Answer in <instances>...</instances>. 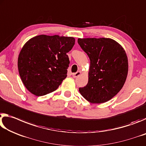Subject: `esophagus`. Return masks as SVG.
I'll use <instances>...</instances> for the list:
<instances>
[{
    "instance_id": "1",
    "label": "esophagus",
    "mask_w": 146,
    "mask_h": 146,
    "mask_svg": "<svg viewBox=\"0 0 146 146\" xmlns=\"http://www.w3.org/2000/svg\"><path fill=\"white\" fill-rule=\"evenodd\" d=\"M81 74V72L80 71H78L76 73H74L72 74V76L74 78H77L78 76H79Z\"/></svg>"
}]
</instances>
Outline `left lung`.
<instances>
[{
    "mask_svg": "<svg viewBox=\"0 0 146 146\" xmlns=\"http://www.w3.org/2000/svg\"><path fill=\"white\" fill-rule=\"evenodd\" d=\"M78 42L90 61L88 83L79 91L92 104L108 102L122 89L127 78L125 51L110 38H79Z\"/></svg>",
    "mask_w": 146,
    "mask_h": 146,
    "instance_id": "1",
    "label": "left lung"
}]
</instances>
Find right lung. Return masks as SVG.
I'll list each match as a JSON object with an SVG mask.
<instances>
[{
  "instance_id": "obj_1",
  "label": "right lung",
  "mask_w": 146,
  "mask_h": 146,
  "mask_svg": "<svg viewBox=\"0 0 146 146\" xmlns=\"http://www.w3.org/2000/svg\"><path fill=\"white\" fill-rule=\"evenodd\" d=\"M75 44L72 37L40 35L28 40L18 57V70L32 94L44 96L56 90L66 78L70 63L66 55Z\"/></svg>"
}]
</instances>
